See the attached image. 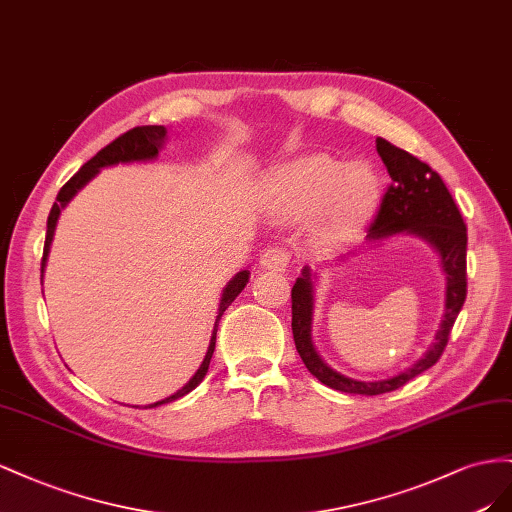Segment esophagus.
Instances as JSON below:
<instances>
[{
    "instance_id": "34e87169",
    "label": "esophagus",
    "mask_w": 512,
    "mask_h": 512,
    "mask_svg": "<svg viewBox=\"0 0 512 512\" xmlns=\"http://www.w3.org/2000/svg\"><path fill=\"white\" fill-rule=\"evenodd\" d=\"M259 264L268 268V270H276V272H283L289 268L291 264V255L289 251H285V248H279V246H268L261 251V257H259Z\"/></svg>"
}]
</instances>
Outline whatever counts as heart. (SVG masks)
Listing matches in <instances>:
<instances>
[{"label": "heart", "instance_id": "obj_1", "mask_svg": "<svg viewBox=\"0 0 512 512\" xmlns=\"http://www.w3.org/2000/svg\"><path fill=\"white\" fill-rule=\"evenodd\" d=\"M276 208L289 218L317 212L328 231L345 229L369 212L377 197V178L364 165L345 167L326 154L291 160L272 180Z\"/></svg>", "mask_w": 512, "mask_h": 512}]
</instances>
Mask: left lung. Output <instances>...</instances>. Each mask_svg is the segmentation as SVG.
I'll return each instance as SVG.
<instances>
[{
	"instance_id": "left-lung-1",
	"label": "left lung",
	"mask_w": 512,
	"mask_h": 512,
	"mask_svg": "<svg viewBox=\"0 0 512 512\" xmlns=\"http://www.w3.org/2000/svg\"><path fill=\"white\" fill-rule=\"evenodd\" d=\"M377 154L382 156L390 173V184L379 201L375 218L369 225V238L379 240L392 233H416L437 248L442 255L446 272V315L437 332L433 347L427 356L418 360L405 373L382 379V382H358L337 371H332L315 352L311 343V315H313V283L309 270H304L291 289V330H294L296 349L302 362L321 384L349 394H384L401 388L422 371L442 358L448 345L452 326L467 296V227L455 199L427 163H422L410 152H405L390 141L377 137Z\"/></svg>"
}]
</instances>
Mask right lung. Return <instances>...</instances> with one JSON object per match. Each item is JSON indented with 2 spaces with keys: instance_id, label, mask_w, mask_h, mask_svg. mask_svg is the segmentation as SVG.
I'll return each mask as SVG.
<instances>
[{
  "instance_id": "add662e5",
  "label": "right lung",
  "mask_w": 512,
  "mask_h": 512,
  "mask_svg": "<svg viewBox=\"0 0 512 512\" xmlns=\"http://www.w3.org/2000/svg\"><path fill=\"white\" fill-rule=\"evenodd\" d=\"M167 135V130L163 126H137L133 130H128V133L120 135L118 139H113L109 145H105L94 158L87 160V163L72 175V178L60 188V193H57V199L53 203V208L49 212V221H47V238H45V251H42V268H45V261H47V253H49V246H51V240H53V231H55V223H57V216H60V210L66 206V203L72 199V195H75L79 188L90 182L94 175L98 173L100 167H109V165H118V163H130V160H148V158H154L158 154V148L160 143H163ZM248 283V270H242L240 274H236V279H233L227 287H225V294H223V300H221V309H218V317H216V326H214V334H212V341H210V347H208V354L206 358H203V364L199 367V371L193 375L191 382H188L182 390H178L175 394H171V397L158 401V403H152L148 407H156V405H163V403H169V401H175L184 397V394L191 392L201 379L203 375L208 373V367H210V360H212V354H214V347H216V330H218V321H221L223 313L227 306L236 300V296L240 294V291L244 289V285Z\"/></svg>"
}]
</instances>
